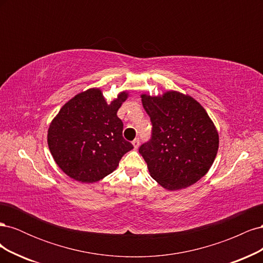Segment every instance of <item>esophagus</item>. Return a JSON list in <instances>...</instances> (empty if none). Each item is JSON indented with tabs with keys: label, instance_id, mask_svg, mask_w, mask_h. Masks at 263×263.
<instances>
[{
	"label": "esophagus",
	"instance_id": "34e87169",
	"mask_svg": "<svg viewBox=\"0 0 263 263\" xmlns=\"http://www.w3.org/2000/svg\"><path fill=\"white\" fill-rule=\"evenodd\" d=\"M133 146H134V149H137L138 147H139V139L138 138H136L135 140H133Z\"/></svg>",
	"mask_w": 263,
	"mask_h": 263
}]
</instances>
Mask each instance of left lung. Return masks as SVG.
<instances>
[{
  "label": "left lung",
  "instance_id": "1",
  "mask_svg": "<svg viewBox=\"0 0 263 263\" xmlns=\"http://www.w3.org/2000/svg\"><path fill=\"white\" fill-rule=\"evenodd\" d=\"M140 97L153 124L151 139L139 148L151 178L169 191L194 184L209 172L218 151V132L208 112L178 91Z\"/></svg>",
  "mask_w": 263,
  "mask_h": 263
}]
</instances>
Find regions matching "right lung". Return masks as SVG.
<instances>
[{
  "mask_svg": "<svg viewBox=\"0 0 263 263\" xmlns=\"http://www.w3.org/2000/svg\"><path fill=\"white\" fill-rule=\"evenodd\" d=\"M123 91L110 103L99 87L77 94L51 121L47 142L51 156L68 177L94 183L112 173L134 147L123 138L117 110L128 98Z\"/></svg>",
  "mask_w": 263,
  "mask_h": 263,
  "instance_id": "obj_1",
  "label": "right lung"
}]
</instances>
